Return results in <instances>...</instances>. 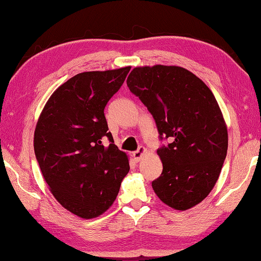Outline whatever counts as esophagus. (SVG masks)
<instances>
[{"label": "esophagus", "instance_id": "esophagus-1", "mask_svg": "<svg viewBox=\"0 0 261 261\" xmlns=\"http://www.w3.org/2000/svg\"><path fill=\"white\" fill-rule=\"evenodd\" d=\"M146 152V148H144V147H139L138 149H137V151H135V152H132V156H134V159L136 161H139L140 159H141V156L144 155V153Z\"/></svg>", "mask_w": 261, "mask_h": 261}]
</instances>
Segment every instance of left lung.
Instances as JSON below:
<instances>
[{
	"instance_id": "8db88e82",
	"label": "left lung",
	"mask_w": 261,
	"mask_h": 261,
	"mask_svg": "<svg viewBox=\"0 0 261 261\" xmlns=\"http://www.w3.org/2000/svg\"><path fill=\"white\" fill-rule=\"evenodd\" d=\"M126 84L151 113L160 140H170L158 148L163 169L152 182L154 192L171 208H191L214 188L227 156L218 101L201 79L180 67L135 68Z\"/></svg>"
}]
</instances>
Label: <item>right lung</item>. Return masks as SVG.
<instances>
[{"label": "right lung", "instance_id": "right-lung-1", "mask_svg": "<svg viewBox=\"0 0 261 261\" xmlns=\"http://www.w3.org/2000/svg\"><path fill=\"white\" fill-rule=\"evenodd\" d=\"M130 67L78 73L51 94L34 132V153L53 196L71 213L92 219L116 199L130 166L114 144L105 107ZM107 138L108 147L102 141Z\"/></svg>", "mask_w": 261, "mask_h": 261}]
</instances>
